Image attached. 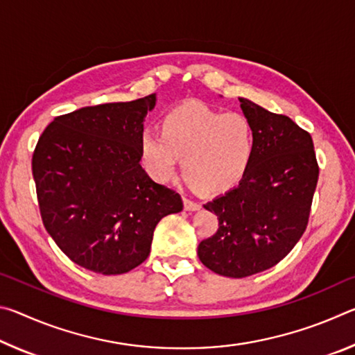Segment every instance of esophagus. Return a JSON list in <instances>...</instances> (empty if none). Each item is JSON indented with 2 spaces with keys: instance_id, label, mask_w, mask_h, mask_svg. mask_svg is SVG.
Segmentation results:
<instances>
[{
  "instance_id": "34e87169",
  "label": "esophagus",
  "mask_w": 355,
  "mask_h": 355,
  "mask_svg": "<svg viewBox=\"0 0 355 355\" xmlns=\"http://www.w3.org/2000/svg\"><path fill=\"white\" fill-rule=\"evenodd\" d=\"M183 203H184V209H188V211H197V209H200V203L192 200L191 197L188 196H183Z\"/></svg>"
}]
</instances>
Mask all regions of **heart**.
<instances>
[{
  "instance_id": "heart-1",
  "label": "heart",
  "mask_w": 355,
  "mask_h": 355,
  "mask_svg": "<svg viewBox=\"0 0 355 355\" xmlns=\"http://www.w3.org/2000/svg\"><path fill=\"white\" fill-rule=\"evenodd\" d=\"M257 150V130L239 112L186 103L166 114L161 133L146 131L139 141L144 169L156 182L175 177L183 158L186 177L200 189L220 192L248 172Z\"/></svg>"
}]
</instances>
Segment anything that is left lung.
Returning <instances> with one entry per match:
<instances>
[{
	"label": "left lung",
	"instance_id": "1",
	"mask_svg": "<svg viewBox=\"0 0 355 355\" xmlns=\"http://www.w3.org/2000/svg\"><path fill=\"white\" fill-rule=\"evenodd\" d=\"M239 103L257 130L255 156L238 186L203 205L219 228L197 248L208 269L233 279L266 271L290 254L307 228L320 175L307 131L248 98Z\"/></svg>",
	"mask_w": 355,
	"mask_h": 355
}]
</instances>
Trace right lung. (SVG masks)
Masks as SVG:
<instances>
[{"label":"right lung","mask_w":355,"mask_h":355,"mask_svg":"<svg viewBox=\"0 0 355 355\" xmlns=\"http://www.w3.org/2000/svg\"><path fill=\"white\" fill-rule=\"evenodd\" d=\"M155 105L152 94L81 107L53 120L35 146L33 177L46 232L92 272L139 266L156 224L183 209L178 192L155 183L139 163L144 119Z\"/></svg>","instance_id":"1"}]
</instances>
